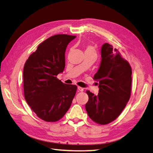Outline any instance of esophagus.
<instances>
[{
    "label": "esophagus",
    "instance_id": "1",
    "mask_svg": "<svg viewBox=\"0 0 153 153\" xmlns=\"http://www.w3.org/2000/svg\"><path fill=\"white\" fill-rule=\"evenodd\" d=\"M77 89H78V91H83V89L82 88H81V87H77Z\"/></svg>",
    "mask_w": 153,
    "mask_h": 153
}]
</instances>
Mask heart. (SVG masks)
<instances>
[{
    "label": "heart",
    "instance_id": "1",
    "mask_svg": "<svg viewBox=\"0 0 153 153\" xmlns=\"http://www.w3.org/2000/svg\"><path fill=\"white\" fill-rule=\"evenodd\" d=\"M85 53H95V50L94 49V48L91 45H88L85 48Z\"/></svg>",
    "mask_w": 153,
    "mask_h": 153
}]
</instances>
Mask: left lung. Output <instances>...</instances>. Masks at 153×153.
I'll list each match as a JSON object with an SVG mask.
<instances>
[{
	"instance_id": "8db88e82",
	"label": "left lung",
	"mask_w": 153,
	"mask_h": 153,
	"mask_svg": "<svg viewBox=\"0 0 153 153\" xmlns=\"http://www.w3.org/2000/svg\"><path fill=\"white\" fill-rule=\"evenodd\" d=\"M101 54L100 66L94 76L100 90L97 95L86 91L89 100L85 109L94 122L107 125L118 117L129 100L132 70L119 51L108 43L101 47Z\"/></svg>"
}]
</instances>
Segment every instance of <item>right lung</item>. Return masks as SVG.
<instances>
[{"label": "right lung", "mask_w": 153, "mask_h": 153, "mask_svg": "<svg viewBox=\"0 0 153 153\" xmlns=\"http://www.w3.org/2000/svg\"><path fill=\"white\" fill-rule=\"evenodd\" d=\"M76 36H52L42 42L27 59L23 70L24 94L39 118L56 122L64 116L76 95L77 86L57 78L65 68L68 44Z\"/></svg>", "instance_id": "right-lung-1"}]
</instances>
